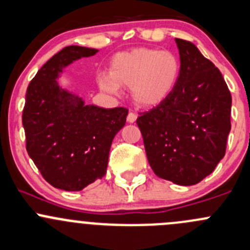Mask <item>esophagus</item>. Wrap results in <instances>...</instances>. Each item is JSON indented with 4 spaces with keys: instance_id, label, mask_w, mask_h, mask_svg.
<instances>
[{
    "instance_id": "34e87169",
    "label": "esophagus",
    "mask_w": 250,
    "mask_h": 250,
    "mask_svg": "<svg viewBox=\"0 0 250 250\" xmlns=\"http://www.w3.org/2000/svg\"><path fill=\"white\" fill-rule=\"evenodd\" d=\"M136 119H137V115L135 114V113L130 112L127 115V123H130V124H132V123L136 122Z\"/></svg>"
}]
</instances>
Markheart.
<instances>
[{
	"label": "heart",
	"instance_id": "1",
	"mask_svg": "<svg viewBox=\"0 0 250 250\" xmlns=\"http://www.w3.org/2000/svg\"><path fill=\"white\" fill-rule=\"evenodd\" d=\"M180 76V61L169 51L137 48L115 57L109 74L98 76L102 91L119 93L120 86L131 88L133 102L143 108L162 104L174 91Z\"/></svg>",
	"mask_w": 250,
	"mask_h": 250
}]
</instances>
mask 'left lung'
<instances>
[{
    "mask_svg": "<svg viewBox=\"0 0 250 250\" xmlns=\"http://www.w3.org/2000/svg\"><path fill=\"white\" fill-rule=\"evenodd\" d=\"M180 76L171 95L137 118L157 176L192 186L211 174L226 152L232 97L219 69L192 42L175 39Z\"/></svg>",
    "mask_w": 250,
    "mask_h": 250,
    "instance_id": "obj_1",
    "label": "left lung"
}]
</instances>
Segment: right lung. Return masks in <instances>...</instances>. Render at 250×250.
Masks as SVG:
<instances>
[{
    "label": "right lung",
    "instance_id": "add662e5",
    "mask_svg": "<svg viewBox=\"0 0 250 250\" xmlns=\"http://www.w3.org/2000/svg\"><path fill=\"white\" fill-rule=\"evenodd\" d=\"M98 49L68 46L54 54L29 83L23 110L26 150L43 179L64 191H81L107 172L110 146L128 110L85 104L58 85L63 69Z\"/></svg>",
    "mask_w": 250,
    "mask_h": 250
}]
</instances>
